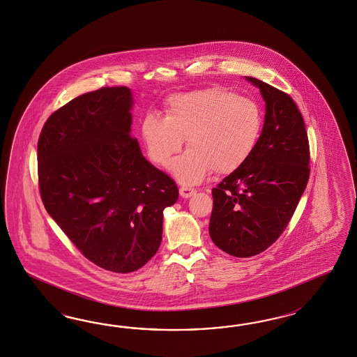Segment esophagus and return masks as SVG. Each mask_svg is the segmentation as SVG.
Instances as JSON below:
<instances>
[{"label":"esophagus","instance_id":"esophagus-1","mask_svg":"<svg viewBox=\"0 0 357 357\" xmlns=\"http://www.w3.org/2000/svg\"><path fill=\"white\" fill-rule=\"evenodd\" d=\"M195 189H192V188H186V186H183V188H180V195L183 197V198H190L192 195L195 194Z\"/></svg>","mask_w":357,"mask_h":357}]
</instances>
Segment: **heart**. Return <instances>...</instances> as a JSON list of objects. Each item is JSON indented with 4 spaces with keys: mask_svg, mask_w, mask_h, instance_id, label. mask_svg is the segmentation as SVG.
<instances>
[{
    "mask_svg": "<svg viewBox=\"0 0 357 357\" xmlns=\"http://www.w3.org/2000/svg\"><path fill=\"white\" fill-rule=\"evenodd\" d=\"M264 128L261 108L253 99L213 86L177 93L168 99L165 117L150 114L143 120L142 141L149 158L167 165L183 185L202 183L215 171L228 174L243 167L255 153Z\"/></svg>",
    "mask_w": 357,
    "mask_h": 357,
    "instance_id": "obj_1",
    "label": "heart"
}]
</instances>
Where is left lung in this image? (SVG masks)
I'll use <instances>...</instances> for the list:
<instances>
[{
	"label": "left lung",
	"instance_id": "1",
	"mask_svg": "<svg viewBox=\"0 0 357 357\" xmlns=\"http://www.w3.org/2000/svg\"><path fill=\"white\" fill-rule=\"evenodd\" d=\"M265 100V123L249 160L213 189L208 232L228 255H259L284 231L309 178L305 123L289 95L245 77Z\"/></svg>",
	"mask_w": 357,
	"mask_h": 357
}]
</instances>
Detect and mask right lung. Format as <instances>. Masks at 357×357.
<instances>
[{
    "label": "right lung",
    "mask_w": 357,
    "mask_h": 357,
    "mask_svg": "<svg viewBox=\"0 0 357 357\" xmlns=\"http://www.w3.org/2000/svg\"><path fill=\"white\" fill-rule=\"evenodd\" d=\"M128 87L77 96L52 114L38 142L41 199L82 255L113 273H132L156 255L174 180L132 137Z\"/></svg>",
    "instance_id": "add662e5"
}]
</instances>
